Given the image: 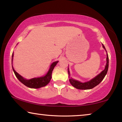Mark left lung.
<instances>
[{
    "label": "left lung",
    "instance_id": "8db88e82",
    "mask_svg": "<svg viewBox=\"0 0 122 122\" xmlns=\"http://www.w3.org/2000/svg\"><path fill=\"white\" fill-rule=\"evenodd\" d=\"M102 46L103 48H104L105 50L106 51V49L105 48V47L103 44H102ZM108 67H109V57H108V55L107 54V64L106 66V67H105V69L104 71H103L101 73L98 74V75L96 76L93 79H92L90 81L85 82V83H81L78 81H76L69 77V82L74 87L76 88V89H82V90H86V89H92L94 88L95 86H97L98 84H100L101 81L103 80V78H104L105 76L106 75V74L108 72ZM68 70V74H69V77L70 76V73Z\"/></svg>",
    "mask_w": 122,
    "mask_h": 122
}]
</instances>
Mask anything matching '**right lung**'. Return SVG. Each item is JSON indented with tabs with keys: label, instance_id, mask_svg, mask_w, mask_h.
Wrapping results in <instances>:
<instances>
[{
	"label": "right lung",
	"instance_id": "1",
	"mask_svg": "<svg viewBox=\"0 0 122 122\" xmlns=\"http://www.w3.org/2000/svg\"><path fill=\"white\" fill-rule=\"evenodd\" d=\"M13 54H12V57H13ZM57 62H58V61H56L51 64L50 69H49L48 73H47V74L45 76L40 77L33 78L30 80H26L25 78H23L21 76H20L19 74L16 73L15 71V70L13 69V67H12V69H13V71L14 74H15L16 77H17L18 79L22 83H23L25 86L31 88H39L46 86L47 84L50 82L51 78V73H52V71L54 68L55 67V66L56 65Z\"/></svg>",
	"mask_w": 122,
	"mask_h": 122
}]
</instances>
